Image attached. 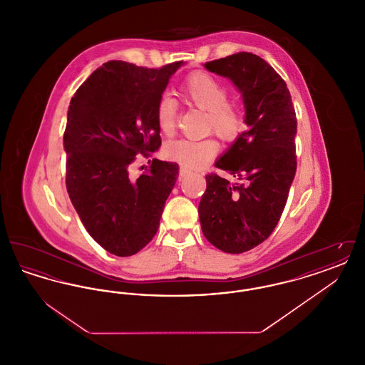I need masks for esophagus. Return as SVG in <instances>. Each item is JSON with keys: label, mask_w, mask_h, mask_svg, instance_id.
Returning a JSON list of instances; mask_svg holds the SVG:
<instances>
[{"label": "esophagus", "mask_w": 365, "mask_h": 365, "mask_svg": "<svg viewBox=\"0 0 365 365\" xmlns=\"http://www.w3.org/2000/svg\"><path fill=\"white\" fill-rule=\"evenodd\" d=\"M189 174V171L186 170V168H183V167H180V170H179V178L182 179V178H185L186 175Z\"/></svg>", "instance_id": "34e87169"}]
</instances>
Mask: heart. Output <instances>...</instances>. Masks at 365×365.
I'll return each instance as SVG.
<instances>
[{"instance_id": "heart-1", "label": "heart", "mask_w": 365, "mask_h": 365, "mask_svg": "<svg viewBox=\"0 0 365 365\" xmlns=\"http://www.w3.org/2000/svg\"><path fill=\"white\" fill-rule=\"evenodd\" d=\"M183 98L191 105L208 112L207 127L223 140H234L242 133L243 116L237 105L227 103L226 86L205 72L189 76L180 87ZM178 104L170 96H163L156 105V123L158 130L170 137L176 130ZM219 152V145L213 139L171 140L164 148L167 158L179 163L183 168L197 170L208 164Z\"/></svg>"}]
</instances>
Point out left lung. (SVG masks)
<instances>
[{"instance_id": "8db88e82", "label": "left lung", "mask_w": 365, "mask_h": 365, "mask_svg": "<svg viewBox=\"0 0 365 365\" xmlns=\"http://www.w3.org/2000/svg\"><path fill=\"white\" fill-rule=\"evenodd\" d=\"M204 67L228 78L245 106L246 130L215 163L241 182L232 185L219 175H207L198 205L205 238L238 255L271 235L286 205L297 170L294 106L278 72L253 53H235Z\"/></svg>"}]
</instances>
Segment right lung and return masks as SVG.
<instances>
[{"mask_svg": "<svg viewBox=\"0 0 365 365\" xmlns=\"http://www.w3.org/2000/svg\"><path fill=\"white\" fill-rule=\"evenodd\" d=\"M180 66L183 61L149 70L108 61L71 98L64 133L67 191L90 237L119 257L138 253L153 240L179 175L176 163L157 158L138 178L128 167L137 153L150 156L161 146L156 105Z\"/></svg>", "mask_w": 365, "mask_h": 365, "instance_id": "add662e5", "label": "right lung"}]
</instances>
